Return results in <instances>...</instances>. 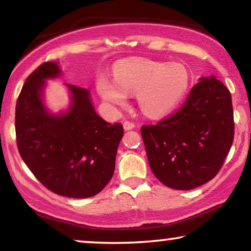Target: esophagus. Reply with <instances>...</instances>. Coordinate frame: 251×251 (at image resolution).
<instances>
[{"label": "esophagus", "instance_id": "1", "mask_svg": "<svg viewBox=\"0 0 251 251\" xmlns=\"http://www.w3.org/2000/svg\"><path fill=\"white\" fill-rule=\"evenodd\" d=\"M123 128H125V130H131L135 128V123L130 121H125V123H123Z\"/></svg>", "mask_w": 251, "mask_h": 251}]
</instances>
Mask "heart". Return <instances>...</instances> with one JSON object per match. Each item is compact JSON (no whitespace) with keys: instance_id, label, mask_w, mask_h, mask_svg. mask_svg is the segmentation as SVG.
Listing matches in <instances>:
<instances>
[{"instance_id":"1","label":"heart","mask_w":251,"mask_h":251,"mask_svg":"<svg viewBox=\"0 0 251 251\" xmlns=\"http://www.w3.org/2000/svg\"><path fill=\"white\" fill-rule=\"evenodd\" d=\"M190 85V73L181 64L167 65L147 58H131L115 67V78L99 77L97 88L102 99L125 106L128 92H138V104L149 116H160L176 107Z\"/></svg>"}]
</instances>
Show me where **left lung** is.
Masks as SVG:
<instances>
[{"label": "left lung", "mask_w": 251, "mask_h": 251, "mask_svg": "<svg viewBox=\"0 0 251 251\" xmlns=\"http://www.w3.org/2000/svg\"><path fill=\"white\" fill-rule=\"evenodd\" d=\"M154 176L175 190L211 180L234 139L231 92L217 78L202 77L173 115L140 128Z\"/></svg>", "instance_id": "8db88e82"}]
</instances>
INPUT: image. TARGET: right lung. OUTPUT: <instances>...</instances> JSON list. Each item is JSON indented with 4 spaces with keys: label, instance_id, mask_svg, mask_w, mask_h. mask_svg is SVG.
<instances>
[{
    "label": "right lung",
    "instance_id": "right-lung-1",
    "mask_svg": "<svg viewBox=\"0 0 251 251\" xmlns=\"http://www.w3.org/2000/svg\"><path fill=\"white\" fill-rule=\"evenodd\" d=\"M59 73L56 63L47 61L26 78L16 105L17 146L24 162L48 190L63 197L90 198L113 177L123 126L102 120L87 89L73 84H67L72 92L68 112L49 114L41 92L44 80Z\"/></svg>",
    "mask_w": 251,
    "mask_h": 251
}]
</instances>
